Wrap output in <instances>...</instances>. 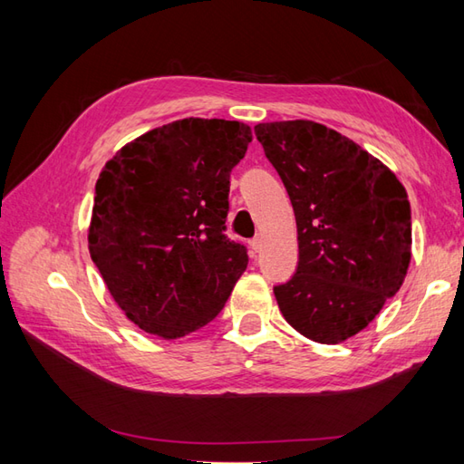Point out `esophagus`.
<instances>
[{
	"label": "esophagus",
	"mask_w": 464,
	"mask_h": 464,
	"mask_svg": "<svg viewBox=\"0 0 464 464\" xmlns=\"http://www.w3.org/2000/svg\"><path fill=\"white\" fill-rule=\"evenodd\" d=\"M261 247H263V237H261V235H257V237L251 239V249L253 251H261Z\"/></svg>",
	"instance_id": "1"
}]
</instances>
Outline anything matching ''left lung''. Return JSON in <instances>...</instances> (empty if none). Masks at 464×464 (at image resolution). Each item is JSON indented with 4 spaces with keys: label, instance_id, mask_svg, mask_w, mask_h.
<instances>
[{
    "label": "left lung",
    "instance_id": "1",
    "mask_svg": "<svg viewBox=\"0 0 464 464\" xmlns=\"http://www.w3.org/2000/svg\"><path fill=\"white\" fill-rule=\"evenodd\" d=\"M297 219L299 265L275 287L304 337L337 344L377 317L407 277L411 205L397 175L339 131L295 120L255 125Z\"/></svg>",
    "mask_w": 464,
    "mask_h": 464
}]
</instances>
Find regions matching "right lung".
Returning a JSON list of instances; mask_svg holds the SVG:
<instances>
[{"label":"right lung","mask_w":464,"mask_h":464,"mask_svg":"<svg viewBox=\"0 0 464 464\" xmlns=\"http://www.w3.org/2000/svg\"><path fill=\"white\" fill-rule=\"evenodd\" d=\"M251 140L245 123L189 117L140 135L105 163L87 243L141 331L179 339L205 327L247 269V249L223 231L229 175Z\"/></svg>","instance_id":"obj_1"}]
</instances>
